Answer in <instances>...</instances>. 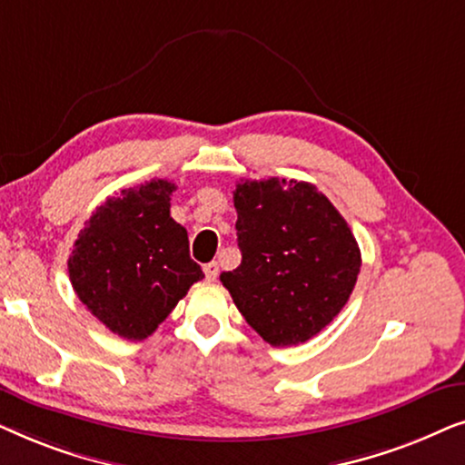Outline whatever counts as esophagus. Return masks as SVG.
Here are the masks:
<instances>
[{
	"label": "esophagus",
	"mask_w": 465,
	"mask_h": 465,
	"mask_svg": "<svg viewBox=\"0 0 465 465\" xmlns=\"http://www.w3.org/2000/svg\"><path fill=\"white\" fill-rule=\"evenodd\" d=\"M205 277H207V282H215V279H218V272H220V266H218V262H209V264H205Z\"/></svg>",
	"instance_id": "1"
}]
</instances>
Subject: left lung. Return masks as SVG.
Returning a JSON list of instances; mask_svg holds the SVG:
<instances>
[{
	"label": "left lung",
	"mask_w": 465,
	"mask_h": 465,
	"mask_svg": "<svg viewBox=\"0 0 465 465\" xmlns=\"http://www.w3.org/2000/svg\"><path fill=\"white\" fill-rule=\"evenodd\" d=\"M232 199L241 264L220 282L269 345L307 342L341 313L358 282L351 228L307 182L245 180Z\"/></svg>",
	"instance_id": "1"
}]
</instances>
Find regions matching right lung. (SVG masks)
Instances as JSON below:
<instances>
[{
  "mask_svg": "<svg viewBox=\"0 0 465 465\" xmlns=\"http://www.w3.org/2000/svg\"><path fill=\"white\" fill-rule=\"evenodd\" d=\"M175 183L150 180L120 190L84 222L67 260L69 282L114 334L143 341L201 282L186 228L171 218Z\"/></svg>",
  "mask_w": 465,
  "mask_h": 465,
  "instance_id": "1",
  "label": "right lung"
}]
</instances>
